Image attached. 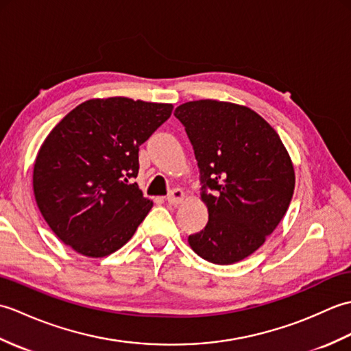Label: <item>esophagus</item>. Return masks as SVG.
I'll list each match as a JSON object with an SVG mask.
<instances>
[{
  "label": "esophagus",
  "instance_id": "34e87169",
  "mask_svg": "<svg viewBox=\"0 0 351 351\" xmlns=\"http://www.w3.org/2000/svg\"><path fill=\"white\" fill-rule=\"evenodd\" d=\"M166 200H167V202H169L170 205L181 204L182 200H184V191H182L181 189H173V190H171V191L169 193V195H167Z\"/></svg>",
  "mask_w": 351,
  "mask_h": 351
}]
</instances>
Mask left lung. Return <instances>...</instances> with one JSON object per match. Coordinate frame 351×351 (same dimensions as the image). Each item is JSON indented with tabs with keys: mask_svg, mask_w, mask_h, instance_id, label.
<instances>
[{
	"mask_svg": "<svg viewBox=\"0 0 351 351\" xmlns=\"http://www.w3.org/2000/svg\"><path fill=\"white\" fill-rule=\"evenodd\" d=\"M195 151L208 223L189 237L213 264L247 258L285 215L294 193V167L280 137L255 111L200 99L175 110Z\"/></svg>",
	"mask_w": 351,
	"mask_h": 351,
	"instance_id": "8db88e82",
	"label": "left lung"
}]
</instances>
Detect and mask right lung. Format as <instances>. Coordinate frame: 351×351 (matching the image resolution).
I'll use <instances>...</instances> for the list:
<instances>
[{"mask_svg":"<svg viewBox=\"0 0 351 351\" xmlns=\"http://www.w3.org/2000/svg\"><path fill=\"white\" fill-rule=\"evenodd\" d=\"M171 104L90 99L58 122L36 156L37 206L60 240L84 256L121 249L151 211L137 182L138 147Z\"/></svg>","mask_w":351,"mask_h":351,"instance_id":"obj_1","label":"right lung"}]
</instances>
